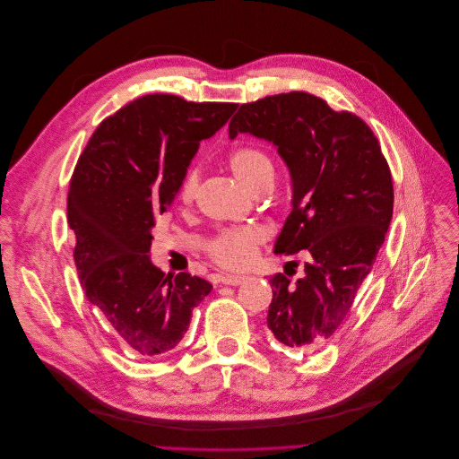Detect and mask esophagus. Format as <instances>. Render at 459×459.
<instances>
[{
	"mask_svg": "<svg viewBox=\"0 0 459 459\" xmlns=\"http://www.w3.org/2000/svg\"><path fill=\"white\" fill-rule=\"evenodd\" d=\"M244 281V274H224V277H221V282L226 286H240Z\"/></svg>",
	"mask_w": 459,
	"mask_h": 459,
	"instance_id": "1",
	"label": "esophagus"
}]
</instances>
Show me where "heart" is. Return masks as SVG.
Instances as JSON below:
<instances>
[{"mask_svg":"<svg viewBox=\"0 0 459 459\" xmlns=\"http://www.w3.org/2000/svg\"><path fill=\"white\" fill-rule=\"evenodd\" d=\"M230 169L233 175L242 182L246 188L255 192L264 180H271L273 177V164L271 159L258 148L244 146L237 148L228 157ZM199 171L194 168L190 169L182 185L178 188V203L182 206L194 204L199 190ZM262 244V235L253 228H231L219 231L213 238L208 240L206 251L208 256L226 269H244L251 265Z\"/></svg>","mask_w":459,"mask_h":459,"instance_id":"heart-1","label":"heart"}]
</instances>
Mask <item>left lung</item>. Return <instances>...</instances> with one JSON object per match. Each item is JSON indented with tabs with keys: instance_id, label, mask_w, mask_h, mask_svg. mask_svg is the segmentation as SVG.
I'll use <instances>...</instances> for the list:
<instances>
[{
	"instance_id": "8db88e82",
	"label": "left lung",
	"mask_w": 459,
	"mask_h": 459,
	"mask_svg": "<svg viewBox=\"0 0 459 459\" xmlns=\"http://www.w3.org/2000/svg\"><path fill=\"white\" fill-rule=\"evenodd\" d=\"M251 134L277 146L293 182V210L274 253H309L293 282L271 277L267 327L279 342L316 351L343 324L393 219V177L382 146L358 116L334 112L307 91L240 105L230 137Z\"/></svg>"
}]
</instances>
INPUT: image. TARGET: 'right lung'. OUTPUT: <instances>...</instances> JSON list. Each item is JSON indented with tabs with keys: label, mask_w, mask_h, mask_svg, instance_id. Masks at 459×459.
Returning <instances> with one entry per match:
<instances>
[{
	"label": "right lung",
	"mask_w": 459,
	"mask_h": 459,
	"mask_svg": "<svg viewBox=\"0 0 459 459\" xmlns=\"http://www.w3.org/2000/svg\"><path fill=\"white\" fill-rule=\"evenodd\" d=\"M235 110V103L143 96L98 126L70 178L66 215L81 286L137 356L177 347L194 307L212 291L190 273L164 274L148 253L152 230L178 194L199 143Z\"/></svg>",
	"instance_id": "add662e5"
}]
</instances>
